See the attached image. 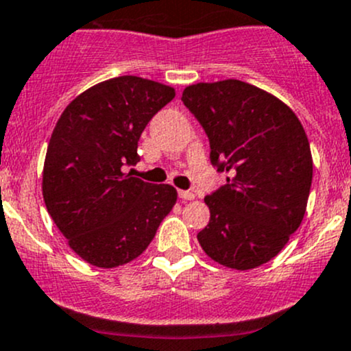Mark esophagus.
Returning <instances> with one entry per match:
<instances>
[{
	"mask_svg": "<svg viewBox=\"0 0 351 351\" xmlns=\"http://www.w3.org/2000/svg\"><path fill=\"white\" fill-rule=\"evenodd\" d=\"M178 195H180V198H183V200H193L195 198V193L190 190H180Z\"/></svg>",
	"mask_w": 351,
	"mask_h": 351,
	"instance_id": "1",
	"label": "esophagus"
}]
</instances>
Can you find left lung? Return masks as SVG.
<instances>
[{
	"label": "left lung",
	"mask_w": 351,
	"mask_h": 351,
	"mask_svg": "<svg viewBox=\"0 0 351 351\" xmlns=\"http://www.w3.org/2000/svg\"><path fill=\"white\" fill-rule=\"evenodd\" d=\"M183 104L204 128L210 163L227 183L205 197L210 222L197 239L206 256L247 271L278 256L308 204L313 160L296 114L241 80L197 84Z\"/></svg>",
	"instance_id": "obj_1"
}]
</instances>
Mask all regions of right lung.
Returning <instances> with one entry per match:
<instances>
[{
    "instance_id": "add662e5",
    "label": "right lung",
    "mask_w": 351,
    "mask_h": 351,
    "mask_svg": "<svg viewBox=\"0 0 351 351\" xmlns=\"http://www.w3.org/2000/svg\"><path fill=\"white\" fill-rule=\"evenodd\" d=\"M175 88L123 75L82 92L62 112L47 149L43 200L69 245L88 264L117 267L149 245L176 202L171 185L124 173L138 141Z\"/></svg>"
}]
</instances>
